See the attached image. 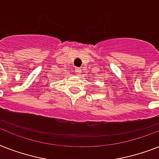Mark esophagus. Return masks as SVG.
<instances>
[{
  "instance_id": "1",
  "label": "esophagus",
  "mask_w": 159,
  "mask_h": 159,
  "mask_svg": "<svg viewBox=\"0 0 159 159\" xmlns=\"http://www.w3.org/2000/svg\"><path fill=\"white\" fill-rule=\"evenodd\" d=\"M75 74L77 75H80L81 69H80V68H76V69H75Z\"/></svg>"
}]
</instances>
